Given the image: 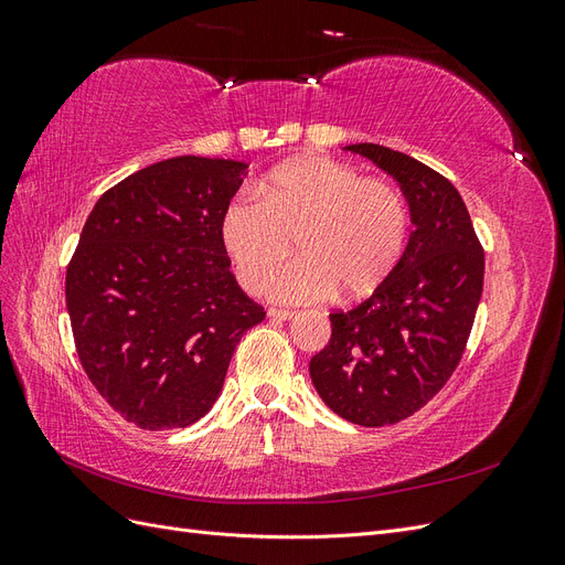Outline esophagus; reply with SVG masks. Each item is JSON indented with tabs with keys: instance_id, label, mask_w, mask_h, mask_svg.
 <instances>
[{
	"instance_id": "esophagus-1",
	"label": "esophagus",
	"mask_w": 565,
	"mask_h": 565,
	"mask_svg": "<svg viewBox=\"0 0 565 565\" xmlns=\"http://www.w3.org/2000/svg\"><path fill=\"white\" fill-rule=\"evenodd\" d=\"M268 318H273V320H292V318H297V311H287V309H268Z\"/></svg>"
}]
</instances>
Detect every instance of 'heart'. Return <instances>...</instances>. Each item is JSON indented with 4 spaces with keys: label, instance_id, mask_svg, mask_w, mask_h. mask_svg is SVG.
Wrapping results in <instances>:
<instances>
[{
    "label": "heart",
    "instance_id": "obj_1",
    "mask_svg": "<svg viewBox=\"0 0 565 565\" xmlns=\"http://www.w3.org/2000/svg\"><path fill=\"white\" fill-rule=\"evenodd\" d=\"M409 235L403 193L347 162L299 158L241 193L221 212L218 241L247 292L298 241L300 259L274 274L266 292L285 303H316L337 289L347 299L372 295L398 266Z\"/></svg>",
    "mask_w": 565,
    "mask_h": 565
}]
</instances>
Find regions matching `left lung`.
Masks as SVG:
<instances>
[{
  "instance_id": "left-lung-1",
  "label": "left lung",
  "mask_w": 565,
  "mask_h": 565,
  "mask_svg": "<svg viewBox=\"0 0 565 565\" xmlns=\"http://www.w3.org/2000/svg\"><path fill=\"white\" fill-rule=\"evenodd\" d=\"M349 150L401 183L415 231L370 299L330 313L332 337L309 370L341 419L386 426L415 415L452 377L481 301L486 254L446 177L377 143Z\"/></svg>"
}]
</instances>
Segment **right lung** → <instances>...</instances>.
<instances>
[{"instance_id": "1", "label": "right lung", "mask_w": 565, "mask_h": 565, "mask_svg": "<svg viewBox=\"0 0 565 565\" xmlns=\"http://www.w3.org/2000/svg\"><path fill=\"white\" fill-rule=\"evenodd\" d=\"M245 162L183 156L98 198L65 273L79 363L100 398L146 431L212 409L241 337L266 318L235 276L218 218Z\"/></svg>"}]
</instances>
